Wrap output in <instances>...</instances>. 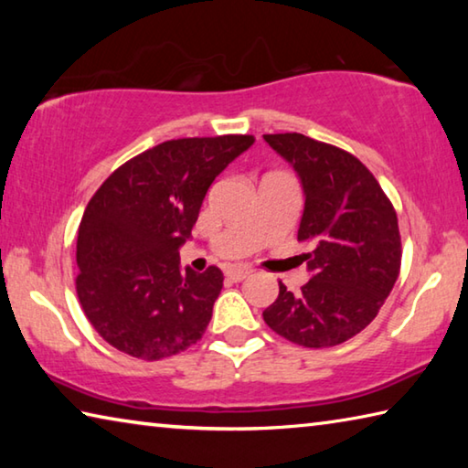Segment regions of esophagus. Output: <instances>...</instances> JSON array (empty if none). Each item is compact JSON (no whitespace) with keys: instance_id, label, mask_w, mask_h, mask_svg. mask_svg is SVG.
Segmentation results:
<instances>
[{"instance_id":"34e87169","label":"esophagus","mask_w":468,"mask_h":468,"mask_svg":"<svg viewBox=\"0 0 468 468\" xmlns=\"http://www.w3.org/2000/svg\"><path fill=\"white\" fill-rule=\"evenodd\" d=\"M227 279L233 281V282H239L243 279H248V276H251V271L250 268H227Z\"/></svg>"}]
</instances>
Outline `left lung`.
<instances>
[{"label": "left lung", "mask_w": 468, "mask_h": 468, "mask_svg": "<svg viewBox=\"0 0 468 468\" xmlns=\"http://www.w3.org/2000/svg\"><path fill=\"white\" fill-rule=\"evenodd\" d=\"M297 171L305 194L297 241L312 279L264 310L276 335L307 348L336 346L369 326L400 272L402 245L390 197L346 150L303 133H264Z\"/></svg>", "instance_id": "obj_1"}]
</instances>
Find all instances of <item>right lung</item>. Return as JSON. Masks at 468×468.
<instances>
[{"label": "right lung", "mask_w": 468, "mask_h": 468, "mask_svg": "<svg viewBox=\"0 0 468 468\" xmlns=\"http://www.w3.org/2000/svg\"><path fill=\"white\" fill-rule=\"evenodd\" d=\"M251 144L248 133L167 140L117 167L90 197L78 227L76 292L117 351L158 361L202 338L223 272L179 271V248L212 181Z\"/></svg>", "instance_id": "1"}]
</instances>
